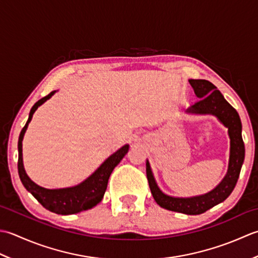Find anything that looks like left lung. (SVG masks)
<instances>
[{"mask_svg":"<svg viewBox=\"0 0 258 258\" xmlns=\"http://www.w3.org/2000/svg\"><path fill=\"white\" fill-rule=\"evenodd\" d=\"M196 96L199 98L197 102L188 109V112L216 115L225 127L228 128L230 138V155L227 173L222 182L208 194L190 198H178L167 196L158 188L152 175L149 162L147 161V179L152 196L160 207L171 212L182 213L187 215H199L207 212L219 203L227 198L237 183L241 165L245 158V146L241 137V122L237 111L226 101L224 96L212 82L207 80H189Z\"/></svg>","mask_w":258,"mask_h":258,"instance_id":"8db88e82","label":"left lung"}]
</instances>
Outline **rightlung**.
I'll return each mask as SVG.
<instances>
[{
	"mask_svg": "<svg viewBox=\"0 0 258 258\" xmlns=\"http://www.w3.org/2000/svg\"><path fill=\"white\" fill-rule=\"evenodd\" d=\"M55 91L50 92L48 96L40 99L38 102H35L29 114V119L26 121L23 129L21 130L19 137L18 149H19V160H18V170L20 179L22 181L23 186L26 190L30 191L34 198L38 201L42 206L46 208L52 213L61 214V215H71L80 213L82 210H88L96 206L97 204L102 201L104 192L108 186L109 177L111 175L114 167L117 166L124 155L128 152L129 146L125 145L122 148H120L117 152H114L109 158L94 171L92 175L81 182L80 185L63 188V189H46L40 187L30 179L26 175L23 167L22 159V140L25 134V130L28 128L29 122L32 119V115L38 109L39 106L44 103L46 100L53 96Z\"/></svg>",
	"mask_w": 258,
	"mask_h": 258,
	"instance_id": "1",
	"label": "right lung"
}]
</instances>
